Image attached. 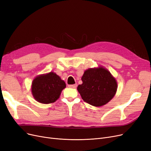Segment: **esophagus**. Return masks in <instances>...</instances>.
<instances>
[{
  "label": "esophagus",
  "instance_id": "esophagus-1",
  "mask_svg": "<svg viewBox=\"0 0 151 151\" xmlns=\"http://www.w3.org/2000/svg\"><path fill=\"white\" fill-rule=\"evenodd\" d=\"M77 86L76 84H71V85H68V87L70 88H76Z\"/></svg>",
  "mask_w": 151,
  "mask_h": 151
}]
</instances>
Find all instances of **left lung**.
I'll return each mask as SVG.
<instances>
[{
    "label": "left lung",
    "instance_id": "left-lung-1",
    "mask_svg": "<svg viewBox=\"0 0 151 151\" xmlns=\"http://www.w3.org/2000/svg\"><path fill=\"white\" fill-rule=\"evenodd\" d=\"M83 83L77 90L82 99L95 107L108 103L115 96L117 82L110 72L102 66L89 68L84 71L81 77Z\"/></svg>",
    "mask_w": 151,
    "mask_h": 151
}]
</instances>
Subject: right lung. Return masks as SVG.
Segmentation results:
<instances>
[{"mask_svg":"<svg viewBox=\"0 0 151 151\" xmlns=\"http://www.w3.org/2000/svg\"><path fill=\"white\" fill-rule=\"evenodd\" d=\"M66 84L53 71L39 75L35 78L31 84V93L35 99L41 104H50L60 97Z\"/></svg>","mask_w":151,"mask_h":151,"instance_id":"right-lung-1","label":"right lung"}]
</instances>
